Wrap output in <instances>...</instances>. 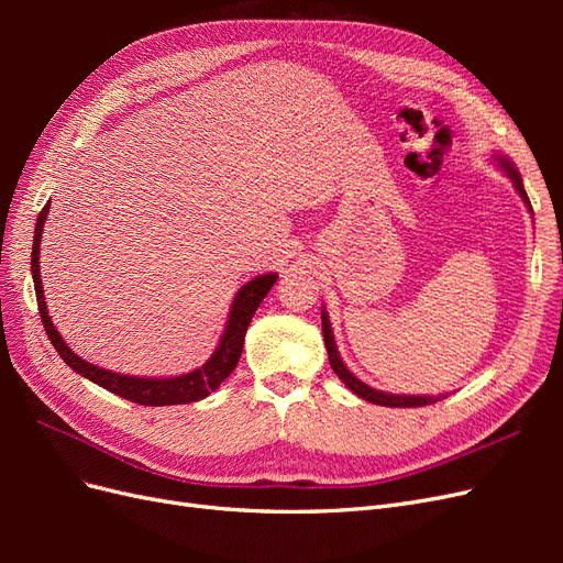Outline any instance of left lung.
I'll use <instances>...</instances> for the list:
<instances>
[{
  "label": "left lung",
  "instance_id": "1",
  "mask_svg": "<svg viewBox=\"0 0 563 563\" xmlns=\"http://www.w3.org/2000/svg\"><path fill=\"white\" fill-rule=\"evenodd\" d=\"M496 162L505 168V174L512 178L515 187L519 190L521 199L528 203V209H531V201H528V195L523 190V183H521V176L517 168L512 166V162H509L507 157L503 155H496ZM533 211V209H531ZM321 331H323V343H327V352H329V362H331V368L335 371V376L343 380L356 397H362L371 404H378V406H389V408H416V406H430V404H437L441 399H446V395H437V397H399V395H387V391H378L373 389L368 385H364L360 378H354L352 373L345 368V364L340 362V354L335 350V343H333V331H331V323H329V317L327 312H321Z\"/></svg>",
  "mask_w": 563,
  "mask_h": 563
}]
</instances>
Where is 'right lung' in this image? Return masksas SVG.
<instances>
[{"label":"right lung","instance_id":"add662e5","mask_svg":"<svg viewBox=\"0 0 563 563\" xmlns=\"http://www.w3.org/2000/svg\"><path fill=\"white\" fill-rule=\"evenodd\" d=\"M46 213H48V203L40 211L37 225H35V240H32V279H35L40 317H42L44 331L51 340V345L56 347V352L63 356V362L70 368H75L79 376L89 378L91 383L106 387L108 391H114L117 397L135 401V404L174 406V404H190V401H199L203 397H209L211 391L236 368V362H240V356H242L244 335H246L249 323H251L255 310H258V305L263 302V298L269 294V288L275 286L277 275H261L240 288V294H236V298L232 302L230 319H228L223 338H220V345L213 352L211 360L201 368H197L192 373H185V376H178V378H159V380L157 378L122 376V373L98 368L89 362H84L81 356H77L70 347L63 343V338L58 335L54 321H51V317L46 312L44 291H42V272H40V242H42Z\"/></svg>","mask_w":563,"mask_h":563}]
</instances>
